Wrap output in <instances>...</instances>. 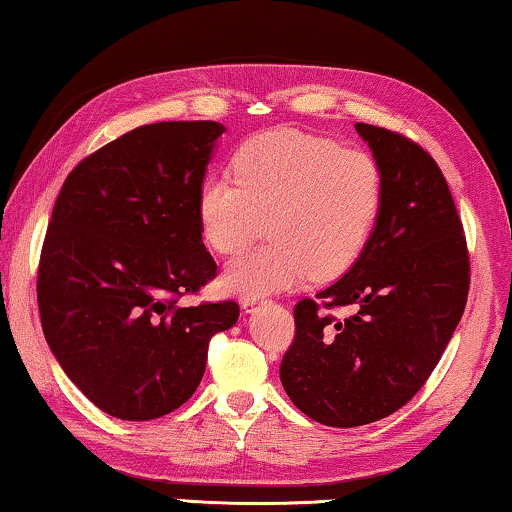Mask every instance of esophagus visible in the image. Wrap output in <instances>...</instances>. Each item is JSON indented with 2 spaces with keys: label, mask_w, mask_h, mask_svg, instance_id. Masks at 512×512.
Here are the masks:
<instances>
[{
  "label": "esophagus",
  "mask_w": 512,
  "mask_h": 512,
  "mask_svg": "<svg viewBox=\"0 0 512 512\" xmlns=\"http://www.w3.org/2000/svg\"><path fill=\"white\" fill-rule=\"evenodd\" d=\"M259 303V298H243V310L246 312H253V307Z\"/></svg>",
  "instance_id": "34e87169"
}]
</instances>
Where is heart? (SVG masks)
<instances>
[{"label":"heart","mask_w":512,"mask_h":512,"mask_svg":"<svg viewBox=\"0 0 512 512\" xmlns=\"http://www.w3.org/2000/svg\"><path fill=\"white\" fill-rule=\"evenodd\" d=\"M385 205V177L369 152L273 129L239 145L230 175L200 182V234L218 255H239L269 225L271 241L227 264L221 285L259 298L310 278L335 280L358 262Z\"/></svg>","instance_id":"b5f03b06"}]
</instances>
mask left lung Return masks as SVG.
Wrapping results in <instances>:
<instances>
[{
  "label": "left lung",
  "instance_id": "left-lung-1",
  "mask_svg": "<svg viewBox=\"0 0 512 512\" xmlns=\"http://www.w3.org/2000/svg\"><path fill=\"white\" fill-rule=\"evenodd\" d=\"M355 129L383 170V214L351 271L294 307L296 337L280 364L296 408L335 428L403 408L440 362L469 294L467 241L440 166L401 134ZM346 304V320L325 312Z\"/></svg>",
  "mask_w": 512,
  "mask_h": 512
}]
</instances>
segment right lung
<instances>
[{
    "instance_id": "1",
    "label": "right lung",
    "mask_w": 512,
    "mask_h": 512,
    "mask_svg": "<svg viewBox=\"0 0 512 512\" xmlns=\"http://www.w3.org/2000/svg\"><path fill=\"white\" fill-rule=\"evenodd\" d=\"M214 120L136 127L66 177L38 264L47 344L88 401L125 421L191 399L209 339L239 319L234 300L177 305L216 275L196 198Z\"/></svg>"
}]
</instances>
